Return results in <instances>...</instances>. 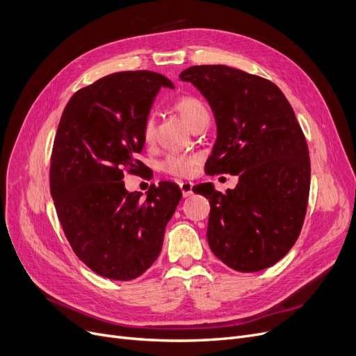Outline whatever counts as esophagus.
Instances as JSON below:
<instances>
[{
    "instance_id": "esophagus-1",
    "label": "esophagus",
    "mask_w": 356,
    "mask_h": 356,
    "mask_svg": "<svg viewBox=\"0 0 356 356\" xmlns=\"http://www.w3.org/2000/svg\"><path fill=\"white\" fill-rule=\"evenodd\" d=\"M179 186H180V191H181L183 197H189L193 193V183H191V181H181Z\"/></svg>"
}]
</instances>
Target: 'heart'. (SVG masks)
Wrapping results in <instances>:
<instances>
[{
  "label": "heart",
  "mask_w": 356,
  "mask_h": 356,
  "mask_svg": "<svg viewBox=\"0 0 356 356\" xmlns=\"http://www.w3.org/2000/svg\"><path fill=\"white\" fill-rule=\"evenodd\" d=\"M175 108L180 114V117L184 120V122L188 124L191 128L202 118L208 114L207 108L204 105L193 98V97H181L175 102ZM154 137V120L152 117H148L145 124H144V140L145 141H152ZM195 157H188V156H168L164 163H163V170L168 175L179 176V177H186L189 176L193 172V167L196 164Z\"/></svg>",
  "instance_id": "obj_1"
}]
</instances>
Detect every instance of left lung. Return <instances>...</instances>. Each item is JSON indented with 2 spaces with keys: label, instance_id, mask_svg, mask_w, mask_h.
Here are the masks:
<instances>
[{
  "label": "left lung",
  "instance_id": "8db88e82",
  "mask_svg": "<svg viewBox=\"0 0 356 356\" xmlns=\"http://www.w3.org/2000/svg\"><path fill=\"white\" fill-rule=\"evenodd\" d=\"M207 98L216 122L208 173L238 175L235 189L197 184L209 199L208 244L228 267L254 273L294 245L307 209L310 160L303 131L273 82L225 65L180 73Z\"/></svg>",
  "mask_w": 356,
  "mask_h": 356
}]
</instances>
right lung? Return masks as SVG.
<instances>
[{
  "mask_svg": "<svg viewBox=\"0 0 356 356\" xmlns=\"http://www.w3.org/2000/svg\"><path fill=\"white\" fill-rule=\"evenodd\" d=\"M161 88L156 72H118L78 90L56 133L50 193L74 254L97 274L127 282L157 259L167 222L181 199L179 186L160 181L145 197L128 192L124 170L137 173L144 124Z\"/></svg>",
  "mask_w": 356,
  "mask_h": 356,
  "instance_id": "1",
  "label": "right lung"
}]
</instances>
